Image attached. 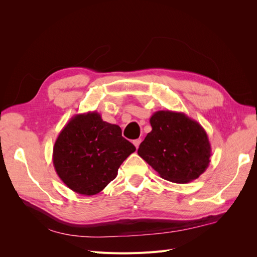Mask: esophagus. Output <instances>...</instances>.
<instances>
[{
  "label": "esophagus",
  "mask_w": 257,
  "mask_h": 257,
  "mask_svg": "<svg viewBox=\"0 0 257 257\" xmlns=\"http://www.w3.org/2000/svg\"><path fill=\"white\" fill-rule=\"evenodd\" d=\"M141 143H142V139H141V138H138V139H135V141L133 142L134 146L136 147V149H138V147H139V145H141Z\"/></svg>",
  "instance_id": "34e87169"
}]
</instances>
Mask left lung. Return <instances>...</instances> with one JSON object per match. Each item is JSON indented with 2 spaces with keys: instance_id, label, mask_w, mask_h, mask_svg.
Masks as SVG:
<instances>
[{
  "instance_id": "left-lung-1",
  "label": "left lung",
  "mask_w": 257,
  "mask_h": 257,
  "mask_svg": "<svg viewBox=\"0 0 257 257\" xmlns=\"http://www.w3.org/2000/svg\"><path fill=\"white\" fill-rule=\"evenodd\" d=\"M152 131L138 148L144 159L160 177L186 183L206 172L211 145L200 124L183 112L160 110L150 118Z\"/></svg>"
}]
</instances>
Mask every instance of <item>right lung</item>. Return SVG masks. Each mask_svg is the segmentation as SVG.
I'll list each match as a JSON object with an SVG mask.
<instances>
[{"mask_svg": "<svg viewBox=\"0 0 257 257\" xmlns=\"http://www.w3.org/2000/svg\"><path fill=\"white\" fill-rule=\"evenodd\" d=\"M136 148L122 137L116 124L103 121L96 111L76 114L60 132L52 161L67 188L91 196L103 191Z\"/></svg>", "mask_w": 257, "mask_h": 257, "instance_id": "1", "label": "right lung"}]
</instances>
